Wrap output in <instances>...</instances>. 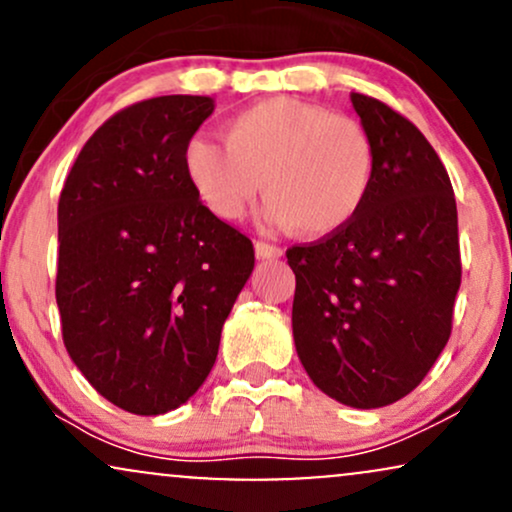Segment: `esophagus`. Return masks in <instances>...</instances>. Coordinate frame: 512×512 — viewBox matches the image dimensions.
Returning <instances> with one entry per match:
<instances>
[{"mask_svg":"<svg viewBox=\"0 0 512 512\" xmlns=\"http://www.w3.org/2000/svg\"><path fill=\"white\" fill-rule=\"evenodd\" d=\"M255 255L260 257V260H279V257L284 255V250L276 248V245H272V243H264V240H257Z\"/></svg>","mask_w":512,"mask_h":512,"instance_id":"1","label":"esophagus"}]
</instances>
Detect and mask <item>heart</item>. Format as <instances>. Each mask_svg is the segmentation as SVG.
Returning a JSON list of instances; mask_svg holds the SVG:
<instances>
[{"instance_id":"obj_1","label":"heart","mask_w":512,"mask_h":512,"mask_svg":"<svg viewBox=\"0 0 512 512\" xmlns=\"http://www.w3.org/2000/svg\"><path fill=\"white\" fill-rule=\"evenodd\" d=\"M223 143L192 137L187 182L211 214L236 221L264 190V221L303 238H330L361 214L375 182L366 127L322 105L264 98L223 127Z\"/></svg>"}]
</instances>
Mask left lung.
<instances>
[{
  "label": "left lung",
  "instance_id": "1",
  "mask_svg": "<svg viewBox=\"0 0 512 512\" xmlns=\"http://www.w3.org/2000/svg\"><path fill=\"white\" fill-rule=\"evenodd\" d=\"M375 146L373 190L344 231L286 250L293 342L305 373L346 407L409 395L452 330L462 262L448 170L414 122L351 93Z\"/></svg>",
  "mask_w": 512,
  "mask_h": 512
}]
</instances>
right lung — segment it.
<instances>
[{
    "label": "right lung",
    "instance_id": "1",
    "mask_svg": "<svg viewBox=\"0 0 512 512\" xmlns=\"http://www.w3.org/2000/svg\"><path fill=\"white\" fill-rule=\"evenodd\" d=\"M209 96H158L93 132L57 207V308L76 368L139 416L185 404L250 279L248 236L204 207L182 168Z\"/></svg>",
    "mask_w": 512,
    "mask_h": 512
}]
</instances>
